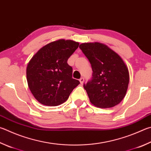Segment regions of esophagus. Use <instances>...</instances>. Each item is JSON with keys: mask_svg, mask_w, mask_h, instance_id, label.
<instances>
[{"mask_svg": "<svg viewBox=\"0 0 151 151\" xmlns=\"http://www.w3.org/2000/svg\"><path fill=\"white\" fill-rule=\"evenodd\" d=\"M79 81H80V83H81V84H83V83H84V78H83V77H82V78H81L80 79H79Z\"/></svg>", "mask_w": 151, "mask_h": 151, "instance_id": "1", "label": "esophagus"}]
</instances>
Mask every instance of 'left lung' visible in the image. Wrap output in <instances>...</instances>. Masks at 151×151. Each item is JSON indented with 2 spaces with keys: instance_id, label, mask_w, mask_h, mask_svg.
I'll return each mask as SVG.
<instances>
[{
  "instance_id": "obj_1",
  "label": "left lung",
  "mask_w": 151,
  "mask_h": 151,
  "mask_svg": "<svg viewBox=\"0 0 151 151\" xmlns=\"http://www.w3.org/2000/svg\"><path fill=\"white\" fill-rule=\"evenodd\" d=\"M79 47L88 59L92 77L84 88L90 102L100 108H112L124 98L129 74L118 54L103 43H83Z\"/></svg>"
}]
</instances>
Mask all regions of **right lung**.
<instances>
[{
	"label": "right lung",
	"instance_id": "1",
	"mask_svg": "<svg viewBox=\"0 0 151 151\" xmlns=\"http://www.w3.org/2000/svg\"><path fill=\"white\" fill-rule=\"evenodd\" d=\"M79 43L59 40L41 48L28 63L26 77L30 91L43 105L64 103L80 82L72 77L73 68L67 60Z\"/></svg>",
	"mask_w": 151,
	"mask_h": 151
}]
</instances>
